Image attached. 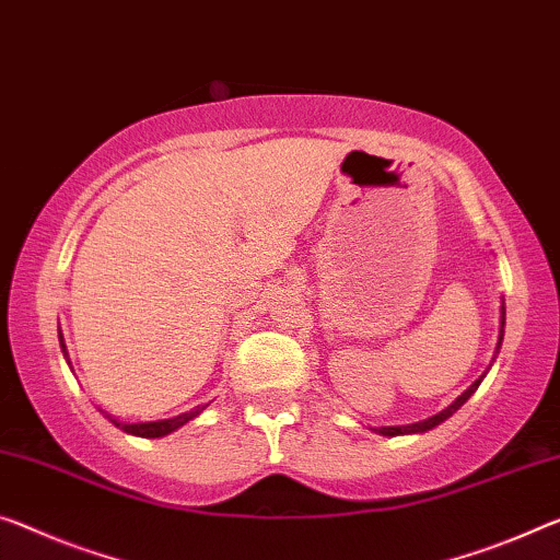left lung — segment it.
I'll return each instance as SVG.
<instances>
[{
	"label": "left lung",
	"instance_id": "obj_1",
	"mask_svg": "<svg viewBox=\"0 0 560 560\" xmlns=\"http://www.w3.org/2000/svg\"><path fill=\"white\" fill-rule=\"evenodd\" d=\"M503 325H505V307H501V335H498V348H501V342H503ZM480 381H483V375L478 377L476 383L470 385V388L460 395L458 400L455 402H451L448 408L445 410H441L438 412V416H433V418H428V420H420V423H412V425H398V428H381V433L383 435H402V433H425V430H430V428H435V425H441L445 418H451L455 410H458L463 402H466L472 393L478 390V385H480Z\"/></svg>",
	"mask_w": 560,
	"mask_h": 560
}]
</instances>
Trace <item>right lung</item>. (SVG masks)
Returning a JSON list of instances; mask_svg holds the SVG:
<instances>
[{
	"label": "right lung",
	"mask_w": 560,
	"mask_h": 560,
	"mask_svg": "<svg viewBox=\"0 0 560 560\" xmlns=\"http://www.w3.org/2000/svg\"><path fill=\"white\" fill-rule=\"evenodd\" d=\"M59 342H62V352H65V358H67V348H65V340H62V332H59ZM67 363H70V358H67ZM205 410V406H197V408H192L190 412H183V416H177V418H170V420H158V423H117L115 418H109L112 423H115L117 428H122L125 433H132V435H140V438H162V435H167V433H172V430H177L179 425H185L187 420H192L195 416H200V412Z\"/></svg>",
	"instance_id": "add662e5"
}]
</instances>
